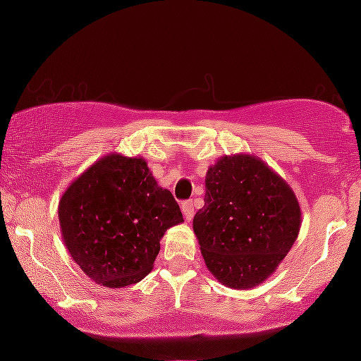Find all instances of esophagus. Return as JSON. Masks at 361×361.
Masks as SVG:
<instances>
[{"instance_id":"1","label":"esophagus","mask_w":361,"mask_h":361,"mask_svg":"<svg viewBox=\"0 0 361 361\" xmlns=\"http://www.w3.org/2000/svg\"><path fill=\"white\" fill-rule=\"evenodd\" d=\"M181 212H183V217L186 222H190L195 215V209H193V202H183L181 204Z\"/></svg>"}]
</instances>
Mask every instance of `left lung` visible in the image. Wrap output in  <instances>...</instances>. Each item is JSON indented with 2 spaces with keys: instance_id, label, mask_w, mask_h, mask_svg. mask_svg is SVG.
Listing matches in <instances>:
<instances>
[{
  "instance_id": "left-lung-1",
  "label": "left lung",
  "mask_w": 361,
  "mask_h": 361,
  "mask_svg": "<svg viewBox=\"0 0 361 361\" xmlns=\"http://www.w3.org/2000/svg\"><path fill=\"white\" fill-rule=\"evenodd\" d=\"M204 202L193 233L205 267L229 288L258 287L299 235L302 212L293 190L264 161L241 152L207 169Z\"/></svg>"
}]
</instances>
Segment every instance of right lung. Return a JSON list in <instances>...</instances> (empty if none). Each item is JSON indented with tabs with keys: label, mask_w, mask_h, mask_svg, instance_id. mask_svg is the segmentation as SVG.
<instances>
[{
	"label": "right lung",
	"mask_w": 361,
	"mask_h": 361,
	"mask_svg": "<svg viewBox=\"0 0 361 361\" xmlns=\"http://www.w3.org/2000/svg\"><path fill=\"white\" fill-rule=\"evenodd\" d=\"M66 250L85 275L109 288L137 283L154 267L161 238L183 215L144 157L111 152L94 161L59 200Z\"/></svg>",
	"instance_id": "obj_1"
}]
</instances>
